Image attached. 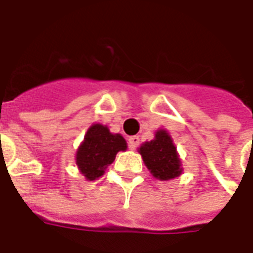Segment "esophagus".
Returning a JSON list of instances; mask_svg holds the SVG:
<instances>
[{"label": "esophagus", "instance_id": "esophagus-1", "mask_svg": "<svg viewBox=\"0 0 253 253\" xmlns=\"http://www.w3.org/2000/svg\"><path fill=\"white\" fill-rule=\"evenodd\" d=\"M138 144H140V137L138 136H130L128 138V147L130 149H136L138 147Z\"/></svg>", "mask_w": 253, "mask_h": 253}]
</instances>
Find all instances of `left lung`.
<instances>
[{"mask_svg": "<svg viewBox=\"0 0 253 253\" xmlns=\"http://www.w3.org/2000/svg\"><path fill=\"white\" fill-rule=\"evenodd\" d=\"M138 153L153 177L159 180L167 181L177 177L183 172L173 140L164 129L157 130L153 140L144 142L138 148Z\"/></svg>", "mask_w": 253, "mask_h": 253, "instance_id": "obj_1", "label": "left lung"}]
</instances>
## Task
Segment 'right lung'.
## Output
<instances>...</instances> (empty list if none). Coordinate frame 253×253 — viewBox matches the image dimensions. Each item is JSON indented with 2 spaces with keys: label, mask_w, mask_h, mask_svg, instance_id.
Wrapping results in <instances>:
<instances>
[{
  "label": "right lung",
  "mask_w": 253,
  "mask_h": 253,
  "mask_svg": "<svg viewBox=\"0 0 253 253\" xmlns=\"http://www.w3.org/2000/svg\"><path fill=\"white\" fill-rule=\"evenodd\" d=\"M126 149L125 138L111 133L105 125L93 124L76 153V164L86 180L101 177L106 167L112 164L117 152Z\"/></svg>",
  "instance_id": "right-lung-1"
}]
</instances>
